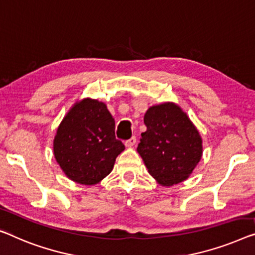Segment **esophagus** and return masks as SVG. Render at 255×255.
Returning <instances> with one entry per match:
<instances>
[{"label": "esophagus", "instance_id": "34e87169", "mask_svg": "<svg viewBox=\"0 0 255 255\" xmlns=\"http://www.w3.org/2000/svg\"><path fill=\"white\" fill-rule=\"evenodd\" d=\"M135 143H136V137H135V136H131L130 138L127 139L126 142H125V145H126L127 147H131V146L135 145Z\"/></svg>", "mask_w": 255, "mask_h": 255}]
</instances>
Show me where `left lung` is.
Segmentation results:
<instances>
[{"mask_svg":"<svg viewBox=\"0 0 255 255\" xmlns=\"http://www.w3.org/2000/svg\"><path fill=\"white\" fill-rule=\"evenodd\" d=\"M144 124L137 151L149 173L166 187L187 180L203 153L200 135L188 116L165 103L147 110Z\"/></svg>","mask_w":255,"mask_h":255,"instance_id":"obj_1","label":"left lung"}]
</instances>
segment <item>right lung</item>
Returning a JSON list of instances; mask_svg holds the SVG:
<instances>
[{"label": "right lung", "instance_id": "right-lung-1", "mask_svg": "<svg viewBox=\"0 0 255 255\" xmlns=\"http://www.w3.org/2000/svg\"><path fill=\"white\" fill-rule=\"evenodd\" d=\"M115 129V119L102 102L87 98L70 110L54 139L55 158L68 178L93 185L111 173L125 150Z\"/></svg>", "mask_w": 255, "mask_h": 255}]
</instances>
